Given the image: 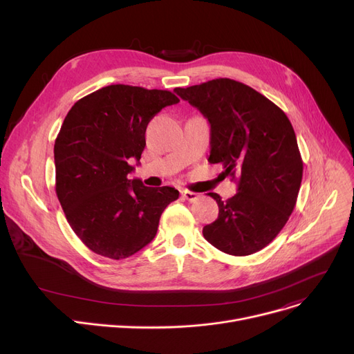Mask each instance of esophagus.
<instances>
[{
	"label": "esophagus",
	"instance_id": "esophagus-1",
	"mask_svg": "<svg viewBox=\"0 0 354 354\" xmlns=\"http://www.w3.org/2000/svg\"><path fill=\"white\" fill-rule=\"evenodd\" d=\"M180 196H182L183 199L189 201V202H195V201L199 198V195H198V194L191 192V191H188V189H182V191H180Z\"/></svg>",
	"mask_w": 354,
	"mask_h": 354
}]
</instances>
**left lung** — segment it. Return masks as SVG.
<instances>
[{
  "label": "left lung",
  "mask_w": 354,
  "mask_h": 354,
  "mask_svg": "<svg viewBox=\"0 0 354 354\" xmlns=\"http://www.w3.org/2000/svg\"><path fill=\"white\" fill-rule=\"evenodd\" d=\"M175 91L211 124L209 163H222V176L238 180L227 201L208 194L219 214L203 236L230 255L258 252L284 228L299 196L303 159L291 122L261 93L231 79Z\"/></svg>",
  "instance_id": "obj_1"
}]
</instances>
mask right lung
Wrapping results in <instances>:
<instances>
[{
	"mask_svg": "<svg viewBox=\"0 0 354 354\" xmlns=\"http://www.w3.org/2000/svg\"><path fill=\"white\" fill-rule=\"evenodd\" d=\"M179 99L169 90L111 84L68 110L54 143L55 194L71 230L102 257L123 259L155 238L165 208L179 198L171 187L127 179L139 160L146 127Z\"/></svg>",
	"mask_w": 354,
	"mask_h": 354,
	"instance_id": "1",
	"label": "right lung"
}]
</instances>
